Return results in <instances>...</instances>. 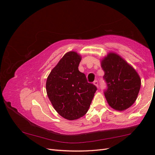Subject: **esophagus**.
I'll list each match as a JSON object with an SVG mask.
<instances>
[{"label": "esophagus", "instance_id": "1", "mask_svg": "<svg viewBox=\"0 0 155 155\" xmlns=\"http://www.w3.org/2000/svg\"><path fill=\"white\" fill-rule=\"evenodd\" d=\"M93 84H94L95 85V86H96L97 88L98 87V81H94Z\"/></svg>", "mask_w": 155, "mask_h": 155}]
</instances>
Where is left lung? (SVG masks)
<instances>
[{
    "label": "left lung",
    "mask_w": 155,
    "mask_h": 155,
    "mask_svg": "<svg viewBox=\"0 0 155 155\" xmlns=\"http://www.w3.org/2000/svg\"><path fill=\"white\" fill-rule=\"evenodd\" d=\"M108 88L104 96L109 106L123 111L132 106L139 94L141 80L132 66L120 55L110 52L101 61Z\"/></svg>",
    "instance_id": "left-lung-1"
}]
</instances>
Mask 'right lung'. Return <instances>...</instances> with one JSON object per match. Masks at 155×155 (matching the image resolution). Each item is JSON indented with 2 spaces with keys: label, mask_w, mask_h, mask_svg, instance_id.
Instances as JSON below:
<instances>
[{
  "label": "right lung",
  "mask_w": 155,
  "mask_h": 155,
  "mask_svg": "<svg viewBox=\"0 0 155 155\" xmlns=\"http://www.w3.org/2000/svg\"><path fill=\"white\" fill-rule=\"evenodd\" d=\"M81 58L77 52H67L52 69L46 83L48 97L55 110L69 120L87 113L97 89L78 71Z\"/></svg>",
  "instance_id": "obj_1"
}]
</instances>
